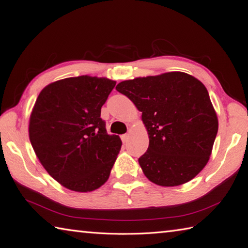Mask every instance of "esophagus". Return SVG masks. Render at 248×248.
I'll return each mask as SVG.
<instances>
[{
    "instance_id": "34e87169",
    "label": "esophagus",
    "mask_w": 248,
    "mask_h": 248,
    "mask_svg": "<svg viewBox=\"0 0 248 248\" xmlns=\"http://www.w3.org/2000/svg\"><path fill=\"white\" fill-rule=\"evenodd\" d=\"M121 138H122V141L125 143V142H127V140L129 138V135L128 134H124V135H122V137H121Z\"/></svg>"
}]
</instances>
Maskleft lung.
Here are the masks:
<instances>
[{
  "instance_id": "8db88e82",
  "label": "left lung",
  "mask_w": 248,
  "mask_h": 248,
  "mask_svg": "<svg viewBox=\"0 0 248 248\" xmlns=\"http://www.w3.org/2000/svg\"><path fill=\"white\" fill-rule=\"evenodd\" d=\"M115 89L142 112L150 144L139 164L152 183L184 185L206 167L218 121L201 80L169 72L121 81Z\"/></svg>"
}]
</instances>
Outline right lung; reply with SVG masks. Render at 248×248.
Instances as JSON below:
<instances>
[{
    "instance_id": "obj_1",
    "label": "right lung",
    "mask_w": 248,
    "mask_h": 248,
    "mask_svg": "<svg viewBox=\"0 0 248 248\" xmlns=\"http://www.w3.org/2000/svg\"><path fill=\"white\" fill-rule=\"evenodd\" d=\"M115 84L82 75L54 81L37 97L30 140L42 167L64 188L91 192L109 178L122 141L107 134L101 108Z\"/></svg>"
}]
</instances>
